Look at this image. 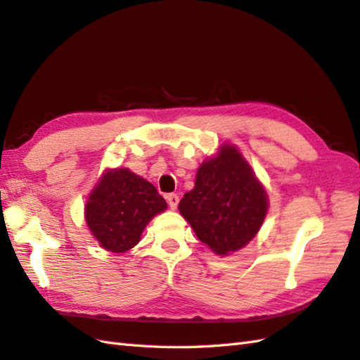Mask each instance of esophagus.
Returning a JSON list of instances; mask_svg holds the SVG:
<instances>
[{"instance_id": "1", "label": "esophagus", "mask_w": 360, "mask_h": 360, "mask_svg": "<svg viewBox=\"0 0 360 360\" xmlns=\"http://www.w3.org/2000/svg\"><path fill=\"white\" fill-rule=\"evenodd\" d=\"M165 199H167V202H169V205H170L172 210H174V208H176V207H178V204H179V196H178L176 193H170V195H167V196H165Z\"/></svg>"}]
</instances>
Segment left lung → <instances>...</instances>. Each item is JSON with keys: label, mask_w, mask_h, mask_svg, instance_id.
I'll use <instances>...</instances> for the list:
<instances>
[{"label": "left lung", "mask_w": 360, "mask_h": 360, "mask_svg": "<svg viewBox=\"0 0 360 360\" xmlns=\"http://www.w3.org/2000/svg\"><path fill=\"white\" fill-rule=\"evenodd\" d=\"M266 195L233 146L199 167L195 188L184 195L179 212L200 242L229 255L247 245L266 214Z\"/></svg>", "instance_id": "left-lung-1"}]
</instances>
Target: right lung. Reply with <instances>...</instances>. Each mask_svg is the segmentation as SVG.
Here are the masks:
<instances>
[{
  "mask_svg": "<svg viewBox=\"0 0 360 360\" xmlns=\"http://www.w3.org/2000/svg\"><path fill=\"white\" fill-rule=\"evenodd\" d=\"M167 208L153 184L127 169L104 174L86 204V221L96 240L108 252L135 247L155 214Z\"/></svg>",
  "mask_w": 360,
  "mask_h": 360,
  "instance_id": "add662e5",
  "label": "right lung"
}]
</instances>
